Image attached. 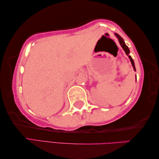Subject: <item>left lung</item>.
I'll return each instance as SVG.
<instances>
[{"mask_svg":"<svg viewBox=\"0 0 159 159\" xmlns=\"http://www.w3.org/2000/svg\"><path fill=\"white\" fill-rule=\"evenodd\" d=\"M115 35L116 36V37L118 38L119 43H120V44L121 47L123 48V49L124 50V51L125 52L126 55H127V56H128L129 58V60H130V61H131L132 66V67H133V69H134V71H136V69H135L134 62L133 59H132V57L129 55V48L127 47V46L126 45L125 43V41H124V40H123V39L120 36L119 34H117V33H115ZM136 79H137V77H136Z\"/></svg>","mask_w":159,"mask_h":159,"instance_id":"1","label":"left lung"}]
</instances>
